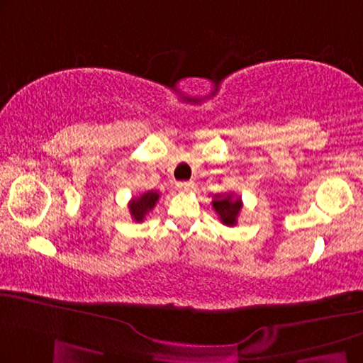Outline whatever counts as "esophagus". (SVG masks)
Returning <instances> with one entry per match:
<instances>
[{"mask_svg":"<svg viewBox=\"0 0 363 363\" xmlns=\"http://www.w3.org/2000/svg\"><path fill=\"white\" fill-rule=\"evenodd\" d=\"M177 188H178V190H182V191H191L193 188H195V183H193V182H180V183H177Z\"/></svg>","mask_w":363,"mask_h":363,"instance_id":"34e87169","label":"esophagus"}]
</instances>
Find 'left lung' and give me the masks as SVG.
Listing matches in <instances>:
<instances>
[{"instance_id": "left-lung-1", "label": "left lung", "mask_w": 363, "mask_h": 363, "mask_svg": "<svg viewBox=\"0 0 363 363\" xmlns=\"http://www.w3.org/2000/svg\"><path fill=\"white\" fill-rule=\"evenodd\" d=\"M213 208L220 216L223 225L235 226L238 223V216L242 208V201L236 195H215V200L211 201Z\"/></svg>"}]
</instances>
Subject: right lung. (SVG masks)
Segmentation results:
<instances>
[{"mask_svg":"<svg viewBox=\"0 0 363 363\" xmlns=\"http://www.w3.org/2000/svg\"><path fill=\"white\" fill-rule=\"evenodd\" d=\"M158 198V191H145L140 196L132 198V201L128 203V210H130V216L135 223H142L143 218L148 215V211H152L155 208Z\"/></svg>","mask_w":363,"mask_h":363,"instance_id":"obj_1","label":"right lung"}]
</instances>
